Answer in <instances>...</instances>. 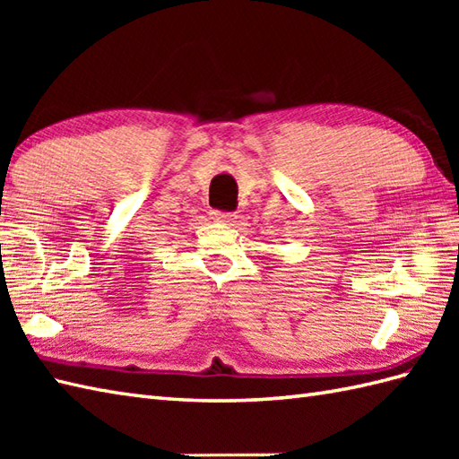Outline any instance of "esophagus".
Listing matches in <instances>:
<instances>
[{
	"label": "esophagus",
	"mask_w": 459,
	"mask_h": 459,
	"mask_svg": "<svg viewBox=\"0 0 459 459\" xmlns=\"http://www.w3.org/2000/svg\"><path fill=\"white\" fill-rule=\"evenodd\" d=\"M212 219L222 222V224H229V227H232V224L237 222L238 214H237V212H219V211H214V212H212Z\"/></svg>",
	"instance_id": "1"
}]
</instances>
